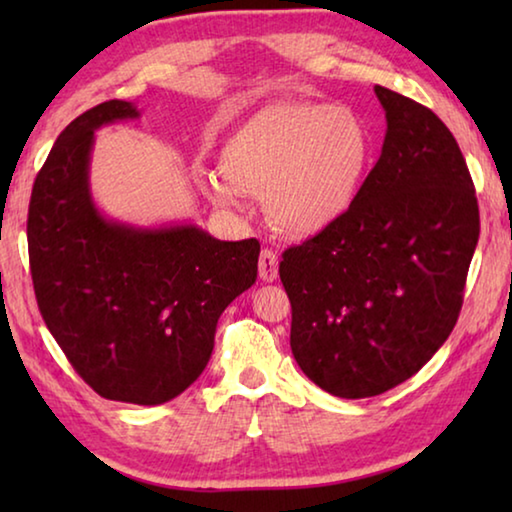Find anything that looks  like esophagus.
Returning <instances> with one entry per match:
<instances>
[{"label":"esophagus","instance_id":"obj_1","mask_svg":"<svg viewBox=\"0 0 512 512\" xmlns=\"http://www.w3.org/2000/svg\"><path fill=\"white\" fill-rule=\"evenodd\" d=\"M277 264H280V259H277L273 250L264 248L262 253H259V277H262L264 282L277 280Z\"/></svg>","mask_w":512,"mask_h":512}]
</instances>
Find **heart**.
<instances>
[{"label": "heart", "instance_id": "1", "mask_svg": "<svg viewBox=\"0 0 512 512\" xmlns=\"http://www.w3.org/2000/svg\"><path fill=\"white\" fill-rule=\"evenodd\" d=\"M370 140L357 115L309 101L259 108L228 135L219 153L225 183L207 180L221 205L237 192L266 196L277 230L309 237L348 210L368 169Z\"/></svg>", "mask_w": 512, "mask_h": 512}]
</instances>
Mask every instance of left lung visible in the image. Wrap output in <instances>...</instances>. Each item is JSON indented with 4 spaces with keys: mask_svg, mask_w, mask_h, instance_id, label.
Masks as SVG:
<instances>
[{
    "mask_svg": "<svg viewBox=\"0 0 512 512\" xmlns=\"http://www.w3.org/2000/svg\"><path fill=\"white\" fill-rule=\"evenodd\" d=\"M386 137L348 210L282 253L291 352L323 391L361 400L413 377L447 341L479 241V203L438 115L375 85Z\"/></svg>",
    "mask_w": 512,
    "mask_h": 512,
    "instance_id": "left-lung-1",
    "label": "left lung"
}]
</instances>
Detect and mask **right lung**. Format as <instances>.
Here are the masks:
<instances>
[{
  "label": "right lung",
  "instance_id": "right-lung-1",
  "mask_svg": "<svg viewBox=\"0 0 512 512\" xmlns=\"http://www.w3.org/2000/svg\"><path fill=\"white\" fill-rule=\"evenodd\" d=\"M137 115L112 99L58 135L33 183L27 239L38 309L67 361L106 400L153 406L205 370L223 309L257 280L259 241L103 219L88 185L94 131Z\"/></svg>",
  "mask_w": 512,
  "mask_h": 512
}]
</instances>
